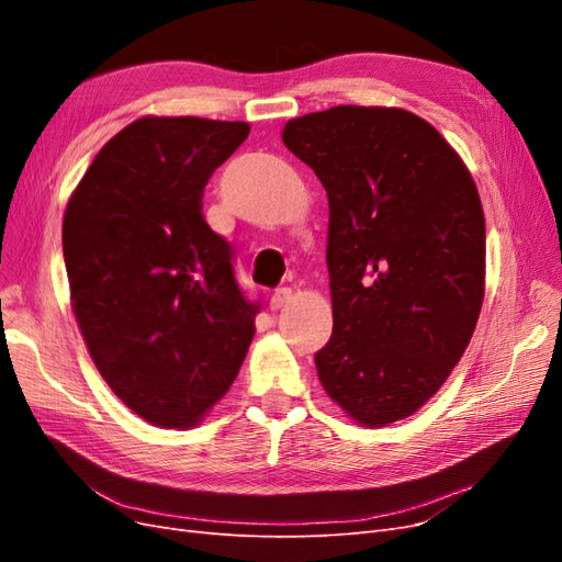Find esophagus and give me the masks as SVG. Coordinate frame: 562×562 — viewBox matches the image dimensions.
Returning <instances> with one entry per match:
<instances>
[{
  "mask_svg": "<svg viewBox=\"0 0 562 562\" xmlns=\"http://www.w3.org/2000/svg\"><path fill=\"white\" fill-rule=\"evenodd\" d=\"M291 302H293L291 288H279V291L269 297V307H271V312H279V310L288 307Z\"/></svg>",
  "mask_w": 562,
  "mask_h": 562,
  "instance_id": "1",
  "label": "esophagus"
}]
</instances>
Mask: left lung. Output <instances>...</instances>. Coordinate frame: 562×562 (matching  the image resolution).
Masks as SVG:
<instances>
[{
    "instance_id": "left-lung-1",
    "label": "left lung",
    "mask_w": 562,
    "mask_h": 562,
    "mask_svg": "<svg viewBox=\"0 0 562 562\" xmlns=\"http://www.w3.org/2000/svg\"><path fill=\"white\" fill-rule=\"evenodd\" d=\"M283 145L328 194L333 335L318 380L361 427L411 417L448 380L485 297V215L467 164L422 116L337 105Z\"/></svg>"
}]
</instances>
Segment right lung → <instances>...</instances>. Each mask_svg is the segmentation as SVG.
<instances>
[{
    "label": "right lung",
    "instance_id": "right-lung-1",
    "mask_svg": "<svg viewBox=\"0 0 562 562\" xmlns=\"http://www.w3.org/2000/svg\"><path fill=\"white\" fill-rule=\"evenodd\" d=\"M250 133L246 122L135 119L67 199L63 255L79 333L126 407L192 429L246 359L258 304L201 215L203 187Z\"/></svg>",
    "mask_w": 562,
    "mask_h": 562
}]
</instances>
